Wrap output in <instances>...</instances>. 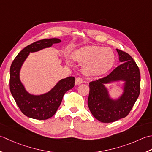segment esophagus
Returning a JSON list of instances; mask_svg holds the SVG:
<instances>
[{"label":"esophagus","instance_id":"esophagus-1","mask_svg":"<svg viewBox=\"0 0 152 152\" xmlns=\"http://www.w3.org/2000/svg\"><path fill=\"white\" fill-rule=\"evenodd\" d=\"M83 82H84V80H83V79L82 78H80V77H77V78H76V79H75V85H76L81 84V83H83Z\"/></svg>","mask_w":152,"mask_h":152}]
</instances>
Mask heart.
<instances>
[{
  "instance_id": "b5f03b06",
  "label": "heart",
  "mask_w": 152,
  "mask_h": 152,
  "mask_svg": "<svg viewBox=\"0 0 152 152\" xmlns=\"http://www.w3.org/2000/svg\"><path fill=\"white\" fill-rule=\"evenodd\" d=\"M72 58L84 64L83 72L87 75L101 76L109 72L115 61V54L109 48L96 46H85L74 52Z\"/></svg>"
}]
</instances>
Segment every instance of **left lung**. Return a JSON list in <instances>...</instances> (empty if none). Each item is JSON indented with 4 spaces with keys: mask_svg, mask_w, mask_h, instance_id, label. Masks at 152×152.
<instances>
[{
    "mask_svg": "<svg viewBox=\"0 0 152 152\" xmlns=\"http://www.w3.org/2000/svg\"><path fill=\"white\" fill-rule=\"evenodd\" d=\"M121 64L107 77L89 83L88 106L96 119L111 123L129 113L140 94V70L129 54L116 49ZM123 82L122 93L117 98L110 96L106 85Z\"/></svg>",
    "mask_w": 152,
    "mask_h": 152,
    "instance_id": "1",
    "label": "left lung"
}]
</instances>
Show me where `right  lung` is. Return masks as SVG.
I'll use <instances>...</instances> for the list:
<instances>
[{
    "instance_id": "1",
    "label": "right lung",
    "mask_w": 152,
    "mask_h": 152,
    "mask_svg": "<svg viewBox=\"0 0 152 152\" xmlns=\"http://www.w3.org/2000/svg\"><path fill=\"white\" fill-rule=\"evenodd\" d=\"M56 38L43 39L24 48L12 62L10 70V89L12 96L25 115L29 118L45 120L56 112L64 94L75 85V77L61 79L50 91L41 94H31L21 81L20 71L25 61L33 52L51 48L54 44L61 42Z\"/></svg>"
}]
</instances>
